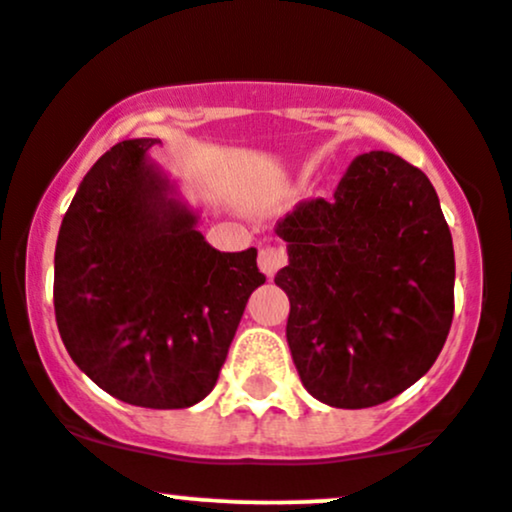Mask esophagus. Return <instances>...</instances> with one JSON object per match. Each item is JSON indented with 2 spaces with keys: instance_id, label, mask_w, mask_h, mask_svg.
Returning <instances> with one entry per match:
<instances>
[{
  "instance_id": "1",
  "label": "esophagus",
  "mask_w": 512,
  "mask_h": 512,
  "mask_svg": "<svg viewBox=\"0 0 512 512\" xmlns=\"http://www.w3.org/2000/svg\"><path fill=\"white\" fill-rule=\"evenodd\" d=\"M284 262H287V252L282 247H262L257 265L267 277H272V274H277L279 267H284Z\"/></svg>"
}]
</instances>
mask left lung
<instances>
[{"label":"left lung","instance_id":"left-lung-1","mask_svg":"<svg viewBox=\"0 0 512 512\" xmlns=\"http://www.w3.org/2000/svg\"><path fill=\"white\" fill-rule=\"evenodd\" d=\"M299 378L341 410L383 405L434 365L454 319V245L424 171L390 152L348 166L333 201L277 223Z\"/></svg>","mask_w":512,"mask_h":512}]
</instances>
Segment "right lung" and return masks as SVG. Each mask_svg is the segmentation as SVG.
I'll list each match as a JSON object with an SVG mask.
<instances>
[{
	"label": "right lung",
	"instance_id": "1",
	"mask_svg": "<svg viewBox=\"0 0 512 512\" xmlns=\"http://www.w3.org/2000/svg\"><path fill=\"white\" fill-rule=\"evenodd\" d=\"M159 139H125L95 161L63 215L53 306L73 363L117 400L184 410L218 383L257 250L220 252L198 213L149 159Z\"/></svg>",
	"mask_w": 512,
	"mask_h": 512
}]
</instances>
